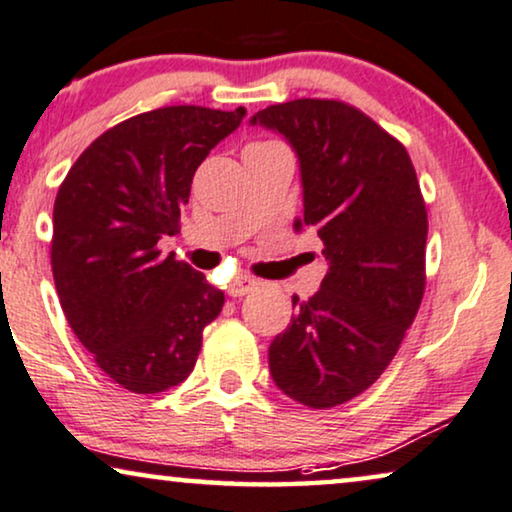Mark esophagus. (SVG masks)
Here are the masks:
<instances>
[{
	"label": "esophagus",
	"mask_w": 512,
	"mask_h": 512,
	"mask_svg": "<svg viewBox=\"0 0 512 512\" xmlns=\"http://www.w3.org/2000/svg\"><path fill=\"white\" fill-rule=\"evenodd\" d=\"M257 285H260V281H257V278L245 276V274H238V276L234 278V281L229 283V295H231V297H243V295H248V292L255 290Z\"/></svg>",
	"instance_id": "esophagus-1"
}]
</instances>
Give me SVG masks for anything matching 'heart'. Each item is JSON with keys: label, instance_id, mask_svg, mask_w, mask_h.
Instances as JSON below:
<instances>
[{"label": "heart", "instance_id": "b5f03b06", "mask_svg": "<svg viewBox=\"0 0 512 512\" xmlns=\"http://www.w3.org/2000/svg\"><path fill=\"white\" fill-rule=\"evenodd\" d=\"M255 145H274V142H255Z\"/></svg>", "mask_w": 512, "mask_h": 512}]
</instances>
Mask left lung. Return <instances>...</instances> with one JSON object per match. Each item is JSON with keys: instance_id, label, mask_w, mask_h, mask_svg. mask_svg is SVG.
Returning <instances> with one entry per match:
<instances>
[{"instance_id": "obj_1", "label": "left lung", "mask_w": 512, "mask_h": 512, "mask_svg": "<svg viewBox=\"0 0 512 512\" xmlns=\"http://www.w3.org/2000/svg\"><path fill=\"white\" fill-rule=\"evenodd\" d=\"M299 156L304 224L330 269L269 346L276 386L313 410L344 405L381 377L426 288L428 215L403 142L349 102L299 98L250 119ZM299 227V222H297Z\"/></svg>"}]
</instances>
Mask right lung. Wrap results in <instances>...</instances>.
Here are the masks:
<instances>
[{
    "label": "right lung",
    "mask_w": 512,
    "mask_h": 512,
    "mask_svg": "<svg viewBox=\"0 0 512 512\" xmlns=\"http://www.w3.org/2000/svg\"><path fill=\"white\" fill-rule=\"evenodd\" d=\"M245 109L173 105L112 126L58 189L51 269L60 306L95 365L133 393H161L194 370L203 327L224 295L201 271L163 257L180 231L196 168Z\"/></svg>",
    "instance_id": "right-lung-1"
}]
</instances>
